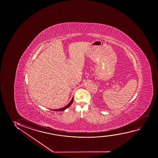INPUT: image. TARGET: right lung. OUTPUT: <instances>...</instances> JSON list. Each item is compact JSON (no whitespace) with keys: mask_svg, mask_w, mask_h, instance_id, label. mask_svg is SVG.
I'll list each match as a JSON object with an SVG mask.
<instances>
[{"mask_svg":"<svg viewBox=\"0 0 158 158\" xmlns=\"http://www.w3.org/2000/svg\"><path fill=\"white\" fill-rule=\"evenodd\" d=\"M73 98H72L71 102H69V103L67 104L66 106H65V107H64L63 108H59V109H54V110H54V111H61V110H65L66 109H67L68 107H69V106L71 105V104L73 102Z\"/></svg>","mask_w":158,"mask_h":158,"instance_id":"add662e5","label":"right lung"}]
</instances>
